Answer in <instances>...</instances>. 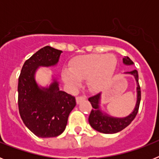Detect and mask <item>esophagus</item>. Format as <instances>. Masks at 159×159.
I'll list each match as a JSON object with an SVG mask.
<instances>
[{
  "mask_svg": "<svg viewBox=\"0 0 159 159\" xmlns=\"http://www.w3.org/2000/svg\"><path fill=\"white\" fill-rule=\"evenodd\" d=\"M75 99H76L77 104H79V103H80L81 101L85 100V99H86V96H78V97H76V98H75Z\"/></svg>",
  "mask_w": 159,
  "mask_h": 159,
  "instance_id": "34e87169",
  "label": "esophagus"
}]
</instances>
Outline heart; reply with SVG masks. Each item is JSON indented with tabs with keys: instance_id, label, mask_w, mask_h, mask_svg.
Returning a JSON list of instances; mask_svg holds the SVG:
<instances>
[{
	"instance_id": "heart-1",
	"label": "heart",
	"mask_w": 159,
	"mask_h": 159,
	"mask_svg": "<svg viewBox=\"0 0 159 159\" xmlns=\"http://www.w3.org/2000/svg\"><path fill=\"white\" fill-rule=\"evenodd\" d=\"M118 60L113 54L80 56L61 71V78L71 90H76L87 79L89 90L99 92L110 84L116 75Z\"/></svg>"
}]
</instances>
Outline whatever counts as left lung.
Instances as JSON below:
<instances>
[{"instance_id":"1","label":"left lung","mask_w":159,"mask_h":159,"mask_svg":"<svg viewBox=\"0 0 159 159\" xmlns=\"http://www.w3.org/2000/svg\"><path fill=\"white\" fill-rule=\"evenodd\" d=\"M123 61L125 65H133L134 64L133 61L128 57H125L123 59ZM124 74H130V75H133L135 79L136 84H137V88H136L137 100H136V104L134 110L129 116H126V117H113V116H109L102 111L100 108L101 93L90 97L88 100L91 102L93 109L90 114L88 121H89L91 127L97 131L103 133V134H115V133L121 131L133 121V119L135 118L136 115H137L139 107L140 100H141V91H140L139 84L138 71L136 70H134V71L125 72Z\"/></svg>"}]
</instances>
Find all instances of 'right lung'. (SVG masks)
<instances>
[{
  "mask_svg": "<svg viewBox=\"0 0 159 159\" xmlns=\"http://www.w3.org/2000/svg\"><path fill=\"white\" fill-rule=\"evenodd\" d=\"M62 51L45 46L33 54L22 67L18 80V107L23 123L40 138L60 135L65 130L75 97L60 91L55 77L48 87H40L35 75L40 67H52Z\"/></svg>",
  "mask_w": 159,
  "mask_h": 159,
  "instance_id": "obj_1",
  "label": "right lung"
}]
</instances>
